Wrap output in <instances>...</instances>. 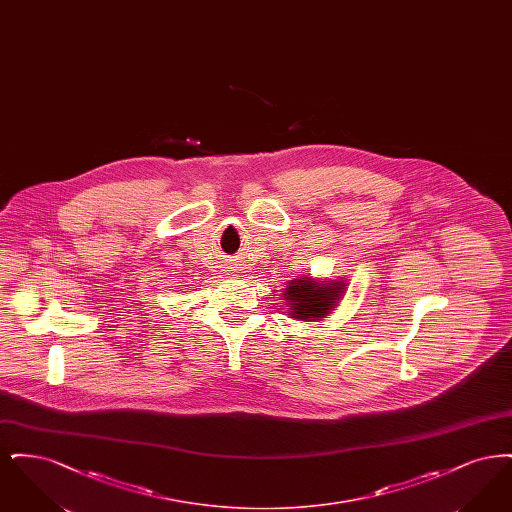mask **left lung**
Segmentation results:
<instances>
[{
    "label": "left lung",
    "mask_w": 512,
    "mask_h": 512,
    "mask_svg": "<svg viewBox=\"0 0 512 512\" xmlns=\"http://www.w3.org/2000/svg\"><path fill=\"white\" fill-rule=\"evenodd\" d=\"M341 284H330V286H318L313 284L311 278L293 280L284 293L286 299L292 305V318L299 320H317L322 315H328L332 307L336 305V299L340 297Z\"/></svg>",
    "instance_id": "left-lung-1"
}]
</instances>
